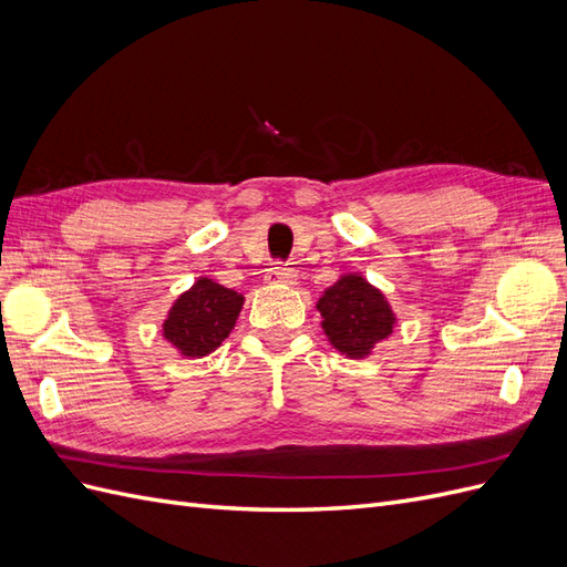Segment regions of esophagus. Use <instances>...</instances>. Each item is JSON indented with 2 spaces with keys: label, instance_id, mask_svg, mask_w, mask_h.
I'll return each mask as SVG.
<instances>
[{
  "label": "esophagus",
  "instance_id": "1",
  "mask_svg": "<svg viewBox=\"0 0 567 567\" xmlns=\"http://www.w3.org/2000/svg\"><path fill=\"white\" fill-rule=\"evenodd\" d=\"M269 284H277V286H293L296 284V271L293 267H288L286 262H277L267 269V277Z\"/></svg>",
  "mask_w": 567,
  "mask_h": 567
}]
</instances>
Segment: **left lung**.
Wrapping results in <instances>:
<instances>
[{
    "label": "left lung",
    "instance_id": "8db88e82",
    "mask_svg": "<svg viewBox=\"0 0 567 567\" xmlns=\"http://www.w3.org/2000/svg\"><path fill=\"white\" fill-rule=\"evenodd\" d=\"M317 310L331 346L348 357L369 354L375 342L392 333L394 315L383 293L352 274L326 288Z\"/></svg>",
    "mask_w": 567,
    "mask_h": 567
}]
</instances>
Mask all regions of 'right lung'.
I'll use <instances>...</instances> for the list:
<instances>
[{"label": "right lung", "instance_id": "add662e5", "mask_svg": "<svg viewBox=\"0 0 567 567\" xmlns=\"http://www.w3.org/2000/svg\"><path fill=\"white\" fill-rule=\"evenodd\" d=\"M241 305L244 296L236 290L210 279H198L173 305L163 333L184 357H203L231 333Z\"/></svg>", "mask_w": 567, "mask_h": 567}]
</instances>
